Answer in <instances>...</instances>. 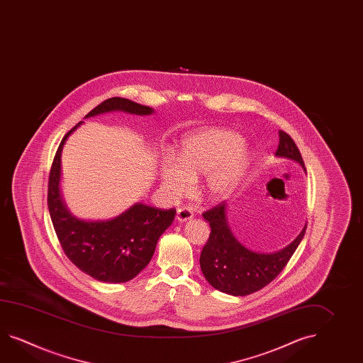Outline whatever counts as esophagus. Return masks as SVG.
Segmentation results:
<instances>
[{
  "mask_svg": "<svg viewBox=\"0 0 363 363\" xmlns=\"http://www.w3.org/2000/svg\"><path fill=\"white\" fill-rule=\"evenodd\" d=\"M193 218V210L190 208V207H181V208H178L177 215H176V218H177L178 221H186V220H189V218Z\"/></svg>",
  "mask_w": 363,
  "mask_h": 363,
  "instance_id": "esophagus-1",
  "label": "esophagus"
}]
</instances>
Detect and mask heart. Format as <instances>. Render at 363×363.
Returning a JSON list of instances; mask_svg holds the SVG:
<instances>
[{
  "mask_svg": "<svg viewBox=\"0 0 363 363\" xmlns=\"http://www.w3.org/2000/svg\"><path fill=\"white\" fill-rule=\"evenodd\" d=\"M247 162L249 152L241 135L230 130H201L182 142L178 159H162L160 177L173 196H181L191 190L194 179L204 176V193L218 201L238 184Z\"/></svg>",
  "mask_w": 363,
  "mask_h": 363,
  "instance_id": "b5f03b06",
  "label": "heart"
}]
</instances>
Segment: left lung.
<instances>
[{
    "mask_svg": "<svg viewBox=\"0 0 363 363\" xmlns=\"http://www.w3.org/2000/svg\"><path fill=\"white\" fill-rule=\"evenodd\" d=\"M276 155L298 162L305 169L298 147L282 130H279ZM225 206V201H220L213 208L203 212V218L210 223L211 233L199 259L201 272L215 289L232 296H247L264 288L281 272L302 241L307 225L281 251L254 252L234 238L226 221Z\"/></svg>",
    "mask_w": 363,
    "mask_h": 363,
    "instance_id": "obj_1",
    "label": "left lung"
}]
</instances>
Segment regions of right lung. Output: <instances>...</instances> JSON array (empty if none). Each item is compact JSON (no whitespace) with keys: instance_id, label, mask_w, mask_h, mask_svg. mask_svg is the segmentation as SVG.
<instances>
[{"instance_id":"right-lung-1","label":"right lung","mask_w":363,"mask_h":363,"mask_svg":"<svg viewBox=\"0 0 363 363\" xmlns=\"http://www.w3.org/2000/svg\"><path fill=\"white\" fill-rule=\"evenodd\" d=\"M111 111L140 116L152 113L150 106L123 97H111L97 105L86 117ZM81 123L75 125L62 138L52 162L48 179L49 215L60 245L74 266L99 281H129L150 263L156 243L172 224L176 210H162L138 203L109 221L92 223L72 216L65 208L58 187L61 151L65 140Z\"/></svg>"}]
</instances>
